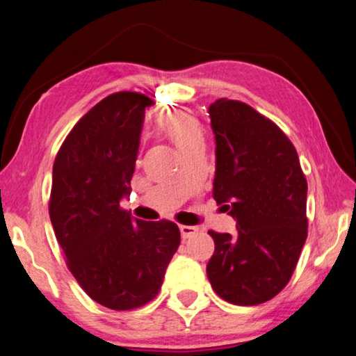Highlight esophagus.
<instances>
[{"label": "esophagus", "mask_w": 356, "mask_h": 356, "mask_svg": "<svg viewBox=\"0 0 356 356\" xmlns=\"http://www.w3.org/2000/svg\"><path fill=\"white\" fill-rule=\"evenodd\" d=\"M200 231L196 226H186V225H180V234H182V238H190L195 236V234Z\"/></svg>", "instance_id": "esophagus-1"}]
</instances>
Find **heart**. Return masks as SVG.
<instances>
[{
	"mask_svg": "<svg viewBox=\"0 0 356 356\" xmlns=\"http://www.w3.org/2000/svg\"><path fill=\"white\" fill-rule=\"evenodd\" d=\"M159 130L182 152L204 143L201 120L190 111L172 110L161 113L159 118Z\"/></svg>",
	"mask_w": 356,
	"mask_h": 356,
	"instance_id": "obj_1",
	"label": "heart"
}]
</instances>
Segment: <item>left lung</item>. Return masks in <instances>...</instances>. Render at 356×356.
Segmentation results:
<instances>
[{
  "label": "left lung",
  "instance_id": "left-lung-1",
  "mask_svg": "<svg viewBox=\"0 0 356 356\" xmlns=\"http://www.w3.org/2000/svg\"><path fill=\"white\" fill-rule=\"evenodd\" d=\"M216 141L213 197L237 220V234L209 231L207 264L218 297L254 306L291 281L308 237V182L293 144L273 120L238 100L209 108Z\"/></svg>",
  "mask_w": 356,
  "mask_h": 356
}]
</instances>
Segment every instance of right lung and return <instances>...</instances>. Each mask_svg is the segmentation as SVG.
I'll use <instances>...</instances> for the list:
<instances>
[{
    "label": "right lung",
    "instance_id": "obj_1",
    "mask_svg": "<svg viewBox=\"0 0 356 356\" xmlns=\"http://www.w3.org/2000/svg\"><path fill=\"white\" fill-rule=\"evenodd\" d=\"M154 104L140 92L108 95L74 125L53 163L48 212L65 264L114 311L152 301L180 245L176 222L134 220L119 204L131 191L144 111Z\"/></svg>",
    "mask_w": 356,
    "mask_h": 356
}]
</instances>
